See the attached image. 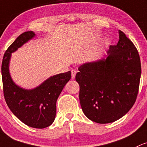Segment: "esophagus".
<instances>
[{
	"label": "esophagus",
	"instance_id": "34e87169",
	"mask_svg": "<svg viewBox=\"0 0 147 147\" xmlns=\"http://www.w3.org/2000/svg\"><path fill=\"white\" fill-rule=\"evenodd\" d=\"M71 73H72V78L75 79V75H76V73H77V70H75V69H72V70H71Z\"/></svg>",
	"mask_w": 147,
	"mask_h": 147
}]
</instances>
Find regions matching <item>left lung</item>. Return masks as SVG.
Listing matches in <instances>:
<instances>
[{
  "instance_id": "1",
  "label": "left lung",
  "mask_w": 147,
  "mask_h": 147,
  "mask_svg": "<svg viewBox=\"0 0 147 147\" xmlns=\"http://www.w3.org/2000/svg\"><path fill=\"white\" fill-rule=\"evenodd\" d=\"M119 33L118 43L109 47L107 59L81 65L75 77L82 111L96 123H112L123 117L139 91V53L123 32Z\"/></svg>"
}]
</instances>
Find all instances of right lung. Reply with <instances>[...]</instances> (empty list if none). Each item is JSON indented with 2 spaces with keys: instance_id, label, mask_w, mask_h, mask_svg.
I'll return each instance as SVG.
<instances>
[{
  "instance_id": "right-lung-1",
  "label": "right lung",
  "mask_w": 147,
  "mask_h": 147,
  "mask_svg": "<svg viewBox=\"0 0 147 147\" xmlns=\"http://www.w3.org/2000/svg\"><path fill=\"white\" fill-rule=\"evenodd\" d=\"M33 31L19 35L7 48L1 66L3 94L8 107L21 121L35 128H45L54 122L56 113V100L67 82L71 72L51 77L40 86L25 90L12 82L9 73V61L14 52L28 40L35 36Z\"/></svg>"
}]
</instances>
